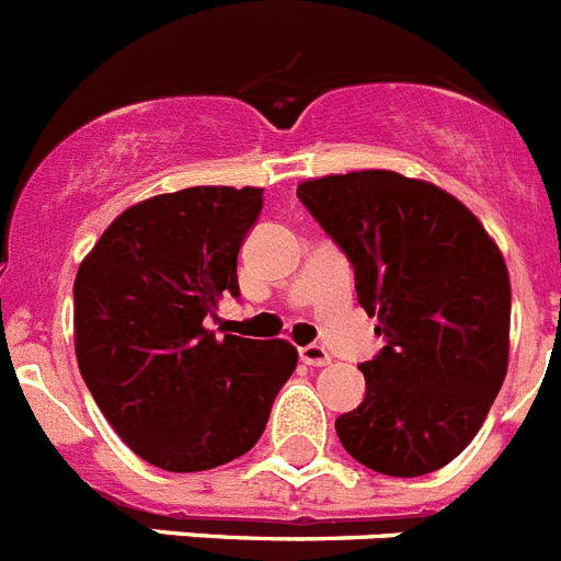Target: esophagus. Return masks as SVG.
<instances>
[{"label":"esophagus","mask_w":561,"mask_h":561,"mask_svg":"<svg viewBox=\"0 0 561 561\" xmlns=\"http://www.w3.org/2000/svg\"><path fill=\"white\" fill-rule=\"evenodd\" d=\"M300 362L304 365H314V368H323V365L331 362V354L323 345H306V348H300Z\"/></svg>","instance_id":"1"}]
</instances>
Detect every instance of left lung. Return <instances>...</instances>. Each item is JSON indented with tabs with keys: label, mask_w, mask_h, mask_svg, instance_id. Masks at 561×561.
Segmentation results:
<instances>
[{
	"label": "left lung",
	"mask_w": 561,
	"mask_h": 561,
	"mask_svg": "<svg viewBox=\"0 0 561 561\" xmlns=\"http://www.w3.org/2000/svg\"><path fill=\"white\" fill-rule=\"evenodd\" d=\"M297 196L351 257L388 340L359 365L362 404L336 419L342 447L390 478L435 472L478 435L508 370L503 252L453 193L396 171L329 173Z\"/></svg>",
	"instance_id": "1"
}]
</instances>
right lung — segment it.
<instances>
[{
  "label": "right lung",
  "mask_w": 561,
  "mask_h": 561,
  "mask_svg": "<svg viewBox=\"0 0 561 561\" xmlns=\"http://www.w3.org/2000/svg\"><path fill=\"white\" fill-rule=\"evenodd\" d=\"M264 187L199 185L123 210L76 275V356L89 393L134 455L205 472L250 453L297 368L286 340L213 334L238 297V250Z\"/></svg>",
  "instance_id": "right-lung-1"
}]
</instances>
